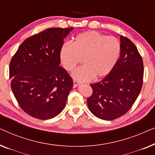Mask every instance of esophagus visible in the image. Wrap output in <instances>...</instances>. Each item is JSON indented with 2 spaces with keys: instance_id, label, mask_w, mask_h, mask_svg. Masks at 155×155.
<instances>
[{
  "instance_id": "esophagus-1",
  "label": "esophagus",
  "mask_w": 155,
  "mask_h": 155,
  "mask_svg": "<svg viewBox=\"0 0 155 155\" xmlns=\"http://www.w3.org/2000/svg\"><path fill=\"white\" fill-rule=\"evenodd\" d=\"M80 83L79 82H78V81H76V80H73V87H77L79 85Z\"/></svg>"
}]
</instances>
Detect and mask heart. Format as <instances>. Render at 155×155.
Segmentation results:
<instances>
[{"instance_id": "heart-1", "label": "heart", "mask_w": 155, "mask_h": 155, "mask_svg": "<svg viewBox=\"0 0 155 155\" xmlns=\"http://www.w3.org/2000/svg\"><path fill=\"white\" fill-rule=\"evenodd\" d=\"M120 54V44L118 39L106 36L96 31L79 34L73 43L65 42L59 52L61 63L67 71H72L83 61V65L72 73L78 81H87L104 78L115 67Z\"/></svg>"}]
</instances>
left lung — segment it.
<instances>
[{
    "label": "left lung",
    "mask_w": 155,
    "mask_h": 155,
    "mask_svg": "<svg viewBox=\"0 0 155 155\" xmlns=\"http://www.w3.org/2000/svg\"><path fill=\"white\" fill-rule=\"evenodd\" d=\"M120 54L115 67L101 81L90 84L93 94L87 99L90 111L102 120L124 115L132 107L143 82V58L135 44L120 35Z\"/></svg>",
    "instance_id": "left-lung-1"
}]
</instances>
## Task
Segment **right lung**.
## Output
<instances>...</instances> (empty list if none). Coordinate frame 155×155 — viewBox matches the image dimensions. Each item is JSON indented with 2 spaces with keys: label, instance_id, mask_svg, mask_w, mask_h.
Masks as SVG:
<instances>
[{
  "label": "right lung",
  "instance_id": "add662e5",
  "mask_svg": "<svg viewBox=\"0 0 155 155\" xmlns=\"http://www.w3.org/2000/svg\"><path fill=\"white\" fill-rule=\"evenodd\" d=\"M70 28H49L27 38L10 63L11 89L22 109L41 120L56 117L66 104L73 79L59 57Z\"/></svg>",
  "mask_w": 155,
  "mask_h": 155
}]
</instances>
